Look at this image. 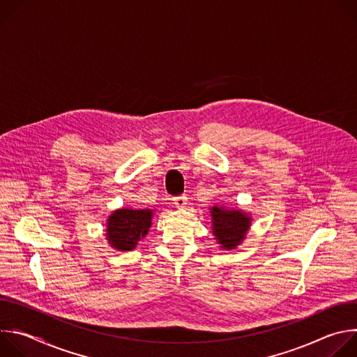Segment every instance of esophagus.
Here are the masks:
<instances>
[{
	"label": "esophagus",
	"instance_id": "obj_1",
	"mask_svg": "<svg viewBox=\"0 0 357 357\" xmlns=\"http://www.w3.org/2000/svg\"><path fill=\"white\" fill-rule=\"evenodd\" d=\"M186 202H188V197H186L185 195H181V196L174 197V205H175L176 208H185Z\"/></svg>",
	"mask_w": 357,
	"mask_h": 357
}]
</instances>
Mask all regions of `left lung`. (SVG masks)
Returning <instances> with one entry per match:
<instances>
[{
	"label": "left lung",
	"instance_id": "obj_1",
	"mask_svg": "<svg viewBox=\"0 0 357 357\" xmlns=\"http://www.w3.org/2000/svg\"><path fill=\"white\" fill-rule=\"evenodd\" d=\"M213 234L223 248H234L241 243L250 227V218L240 211H227L225 208H212Z\"/></svg>",
	"mask_w": 357,
	"mask_h": 357
}]
</instances>
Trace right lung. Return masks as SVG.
I'll return each mask as SVG.
<instances>
[{"instance_id": "1", "label": "right lung", "mask_w": 357, "mask_h": 357, "mask_svg": "<svg viewBox=\"0 0 357 357\" xmlns=\"http://www.w3.org/2000/svg\"><path fill=\"white\" fill-rule=\"evenodd\" d=\"M152 212L119 209L110 218L107 223V240L109 243L123 251L132 250L138 241L148 233L151 226Z\"/></svg>"}]
</instances>
